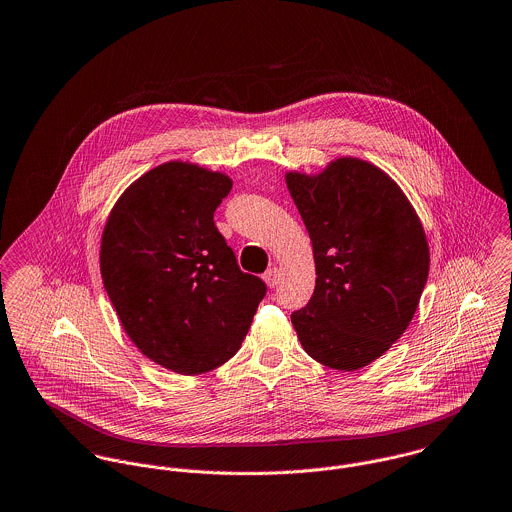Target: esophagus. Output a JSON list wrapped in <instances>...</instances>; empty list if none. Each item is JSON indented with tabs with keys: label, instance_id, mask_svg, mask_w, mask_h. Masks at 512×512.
I'll use <instances>...</instances> for the list:
<instances>
[{
	"label": "esophagus",
	"instance_id": "esophagus-1",
	"mask_svg": "<svg viewBox=\"0 0 512 512\" xmlns=\"http://www.w3.org/2000/svg\"><path fill=\"white\" fill-rule=\"evenodd\" d=\"M264 281L268 287H276L279 283V270L278 268H270L266 274H264Z\"/></svg>",
	"mask_w": 512,
	"mask_h": 512
}]
</instances>
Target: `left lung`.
Here are the masks:
<instances>
[{"label": "left lung", "instance_id": "obj_1", "mask_svg": "<svg viewBox=\"0 0 512 512\" xmlns=\"http://www.w3.org/2000/svg\"><path fill=\"white\" fill-rule=\"evenodd\" d=\"M311 236L315 293L291 315L305 352L326 368L360 370L401 338L419 307L430 252L403 189L344 156L319 174H285Z\"/></svg>", "mask_w": 512, "mask_h": 512}]
</instances>
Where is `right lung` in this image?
Returning a JSON list of instances; mask_svg holds the SVG:
<instances>
[{
    "instance_id": "obj_1",
    "label": "right lung",
    "mask_w": 512,
    "mask_h": 512,
    "mask_svg": "<svg viewBox=\"0 0 512 512\" xmlns=\"http://www.w3.org/2000/svg\"><path fill=\"white\" fill-rule=\"evenodd\" d=\"M231 187L223 172L164 162L123 191L101 234L103 287L123 330L148 360L182 375L231 360L266 295L213 221Z\"/></svg>"
}]
</instances>
